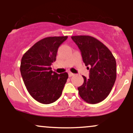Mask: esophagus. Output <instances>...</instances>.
<instances>
[{"label":"esophagus","instance_id":"esophagus-1","mask_svg":"<svg viewBox=\"0 0 133 133\" xmlns=\"http://www.w3.org/2000/svg\"><path fill=\"white\" fill-rule=\"evenodd\" d=\"M68 75H69V78H71V77H72V76H74V74L72 73V72H69V73H68Z\"/></svg>","mask_w":133,"mask_h":133}]
</instances>
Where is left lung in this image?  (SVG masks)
Returning <instances> with one entry per match:
<instances>
[{
	"instance_id": "8db88e82",
	"label": "left lung",
	"mask_w": 133,
	"mask_h": 133,
	"mask_svg": "<svg viewBox=\"0 0 133 133\" xmlns=\"http://www.w3.org/2000/svg\"><path fill=\"white\" fill-rule=\"evenodd\" d=\"M78 45L83 61L90 67L89 78L83 76L84 83L78 87L79 95L87 103L95 104L109 95L116 79V61L104 44L90 36H71Z\"/></svg>"
}]
</instances>
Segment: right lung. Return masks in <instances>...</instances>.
Returning a JSON list of instances; mask_svg holds the SVG:
<instances>
[{
	"label": "right lung",
	"mask_w": 133,
	"mask_h": 133,
	"mask_svg": "<svg viewBox=\"0 0 133 133\" xmlns=\"http://www.w3.org/2000/svg\"><path fill=\"white\" fill-rule=\"evenodd\" d=\"M67 38L68 36L45 38L22 57L20 71L23 81L30 95L40 103L50 104L62 95L68 74L54 72L51 65L56 60L59 46Z\"/></svg>",
	"instance_id": "1"
}]
</instances>
